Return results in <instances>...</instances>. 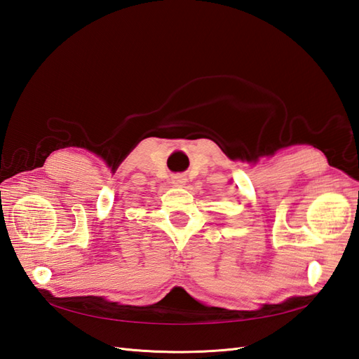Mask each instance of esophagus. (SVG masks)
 <instances>
[{
	"label": "esophagus",
	"mask_w": 359,
	"mask_h": 359,
	"mask_svg": "<svg viewBox=\"0 0 359 359\" xmlns=\"http://www.w3.org/2000/svg\"><path fill=\"white\" fill-rule=\"evenodd\" d=\"M187 182V178L184 177V175H175V177H172V184L175 187H182L184 184Z\"/></svg>",
	"instance_id": "1"
}]
</instances>
